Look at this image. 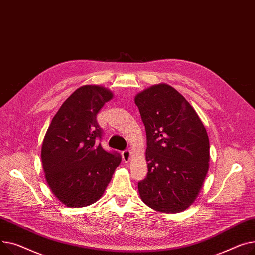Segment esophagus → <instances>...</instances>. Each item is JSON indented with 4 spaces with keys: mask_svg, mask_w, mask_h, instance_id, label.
<instances>
[{
    "mask_svg": "<svg viewBox=\"0 0 255 255\" xmlns=\"http://www.w3.org/2000/svg\"><path fill=\"white\" fill-rule=\"evenodd\" d=\"M123 155V159L125 162H128L130 159V151L129 150H125L122 152Z\"/></svg>",
    "mask_w": 255,
    "mask_h": 255,
    "instance_id": "esophagus-1",
    "label": "esophagus"
}]
</instances>
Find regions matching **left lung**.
Returning a JSON list of instances; mask_svg holds the SVG:
<instances>
[{"mask_svg":"<svg viewBox=\"0 0 255 255\" xmlns=\"http://www.w3.org/2000/svg\"><path fill=\"white\" fill-rule=\"evenodd\" d=\"M145 126L148 173L141 200L155 211L182 212L194 202L209 170L206 128L185 98L166 83L134 97Z\"/></svg>","mask_w":255,"mask_h":255,"instance_id":"1","label":"left lung"}]
</instances>
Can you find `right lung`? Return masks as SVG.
<instances>
[{
  "instance_id": "obj_1",
  "label": "right lung",
  "mask_w": 255,
  "mask_h": 255,
  "mask_svg": "<svg viewBox=\"0 0 255 255\" xmlns=\"http://www.w3.org/2000/svg\"><path fill=\"white\" fill-rule=\"evenodd\" d=\"M113 94L99 85L77 88L58 109L45 134L41 158L52 193L70 208L101 199L122 161L117 152L104 150L97 114Z\"/></svg>"
}]
</instances>
